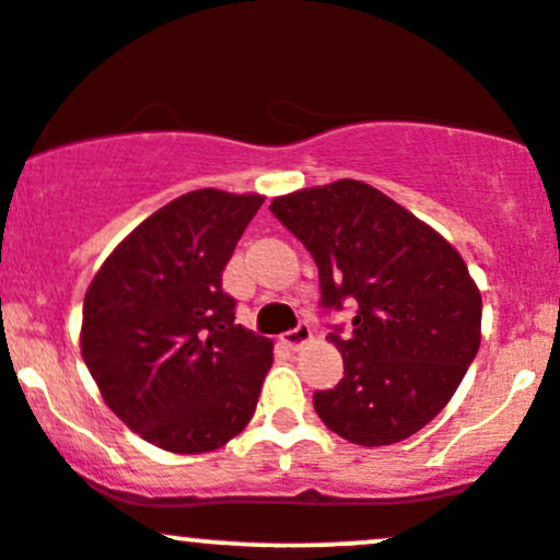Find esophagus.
<instances>
[{"label": "esophagus", "instance_id": "1", "mask_svg": "<svg viewBox=\"0 0 560 560\" xmlns=\"http://www.w3.org/2000/svg\"><path fill=\"white\" fill-rule=\"evenodd\" d=\"M311 337H313V329H311L305 322H300L298 327L290 329V331H284V335H281V342H284L287 348L300 350V348L305 346V342H311Z\"/></svg>", "mask_w": 560, "mask_h": 560}]
</instances>
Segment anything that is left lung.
<instances>
[{
    "label": "left lung",
    "mask_w": 560,
    "mask_h": 560,
    "mask_svg": "<svg viewBox=\"0 0 560 560\" xmlns=\"http://www.w3.org/2000/svg\"><path fill=\"white\" fill-rule=\"evenodd\" d=\"M270 212L311 252L322 305L355 303L353 327H331L346 377L313 393L337 435L388 446L450 404L481 346V292L459 252L361 180L279 196Z\"/></svg>",
    "instance_id": "1"
}]
</instances>
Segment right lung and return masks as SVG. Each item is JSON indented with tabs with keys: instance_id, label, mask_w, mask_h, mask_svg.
<instances>
[{
	"instance_id": "1",
	"label": "right lung",
	"mask_w": 560,
	"mask_h": 560,
	"mask_svg": "<svg viewBox=\"0 0 560 560\" xmlns=\"http://www.w3.org/2000/svg\"><path fill=\"white\" fill-rule=\"evenodd\" d=\"M260 205L218 188L177 196L84 294V364L110 411L159 450H220L255 415L273 342L236 324L223 270Z\"/></svg>"
}]
</instances>
